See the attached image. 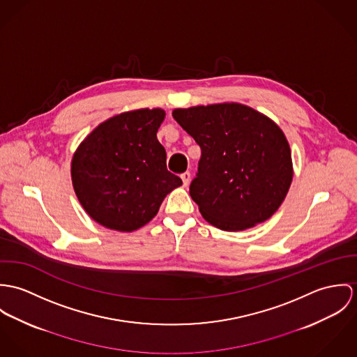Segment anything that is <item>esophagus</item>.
<instances>
[{"label": "esophagus", "mask_w": 357, "mask_h": 357, "mask_svg": "<svg viewBox=\"0 0 357 357\" xmlns=\"http://www.w3.org/2000/svg\"><path fill=\"white\" fill-rule=\"evenodd\" d=\"M181 178H182V181H183V186H188V185L190 183L192 175H190V172H183V174L181 175Z\"/></svg>", "instance_id": "esophagus-1"}]
</instances>
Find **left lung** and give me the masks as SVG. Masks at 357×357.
Segmentation results:
<instances>
[{"instance_id": "1", "label": "left lung", "mask_w": 357, "mask_h": 357, "mask_svg": "<svg viewBox=\"0 0 357 357\" xmlns=\"http://www.w3.org/2000/svg\"><path fill=\"white\" fill-rule=\"evenodd\" d=\"M172 116L201 148L189 192L206 222L241 231L274 215L293 167L286 137L273 120L241 104L175 109Z\"/></svg>"}]
</instances>
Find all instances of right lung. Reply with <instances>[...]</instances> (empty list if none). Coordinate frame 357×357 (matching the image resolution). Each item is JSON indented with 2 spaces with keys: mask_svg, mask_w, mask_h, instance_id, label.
<instances>
[{
  "mask_svg": "<svg viewBox=\"0 0 357 357\" xmlns=\"http://www.w3.org/2000/svg\"><path fill=\"white\" fill-rule=\"evenodd\" d=\"M161 109H138L101 123L80 144L71 175L82 206L97 223L134 231L151 222L165 196L182 185L167 169L156 137Z\"/></svg>",
  "mask_w": 357,
  "mask_h": 357,
  "instance_id": "obj_1",
  "label": "right lung"
}]
</instances>
